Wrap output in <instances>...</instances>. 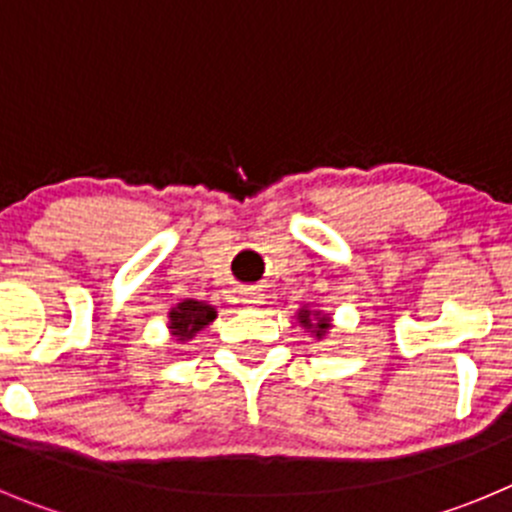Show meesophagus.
<instances>
[{
	"instance_id": "1",
	"label": "esophagus",
	"mask_w": 512,
	"mask_h": 512,
	"mask_svg": "<svg viewBox=\"0 0 512 512\" xmlns=\"http://www.w3.org/2000/svg\"><path fill=\"white\" fill-rule=\"evenodd\" d=\"M241 301L248 306H259L264 301V294H261V289H253L251 286V289L241 291Z\"/></svg>"
}]
</instances>
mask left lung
I'll return each instance as SVG.
<instances>
[{
    "label": "left lung",
    "instance_id": "obj_1",
    "mask_svg": "<svg viewBox=\"0 0 512 512\" xmlns=\"http://www.w3.org/2000/svg\"><path fill=\"white\" fill-rule=\"evenodd\" d=\"M299 324L304 326V329H309V332H314L316 337H324L326 332H329V316L326 314H319V311H309V309H299Z\"/></svg>",
    "mask_w": 512,
    "mask_h": 512
}]
</instances>
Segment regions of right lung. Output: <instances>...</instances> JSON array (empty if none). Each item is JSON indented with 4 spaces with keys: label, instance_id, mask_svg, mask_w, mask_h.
Listing matches in <instances>:
<instances>
[{
    "label": "right lung",
    "instance_id": "right-lung-1",
    "mask_svg": "<svg viewBox=\"0 0 512 512\" xmlns=\"http://www.w3.org/2000/svg\"><path fill=\"white\" fill-rule=\"evenodd\" d=\"M213 319H216V309H213L211 304H206V301L186 299L168 311V329L170 334L183 344L188 342V339L196 337L201 329H206Z\"/></svg>",
    "mask_w": 512,
    "mask_h": 512
}]
</instances>
